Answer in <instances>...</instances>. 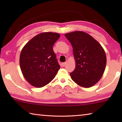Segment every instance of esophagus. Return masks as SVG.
<instances>
[{
    "label": "esophagus",
    "instance_id": "obj_1",
    "mask_svg": "<svg viewBox=\"0 0 122 122\" xmlns=\"http://www.w3.org/2000/svg\"><path fill=\"white\" fill-rule=\"evenodd\" d=\"M66 63H67V62H63V63H62V65L63 67H65V66L66 65Z\"/></svg>",
    "mask_w": 122,
    "mask_h": 122
}]
</instances>
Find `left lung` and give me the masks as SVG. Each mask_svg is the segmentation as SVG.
<instances>
[{"label":"left lung","mask_w":122,"mask_h":122,"mask_svg":"<svg viewBox=\"0 0 122 122\" xmlns=\"http://www.w3.org/2000/svg\"><path fill=\"white\" fill-rule=\"evenodd\" d=\"M73 49L76 68L70 73L76 84L84 88L95 85L102 77L107 58L101 45L84 32L75 31L65 34Z\"/></svg>","instance_id":"1"}]
</instances>
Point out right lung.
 Here are the masks:
<instances>
[{
  "instance_id": "1",
  "label": "right lung",
  "mask_w": 122,
  "mask_h": 122,
  "mask_svg": "<svg viewBox=\"0 0 122 122\" xmlns=\"http://www.w3.org/2000/svg\"><path fill=\"white\" fill-rule=\"evenodd\" d=\"M59 37L56 33H42L29 41L22 49L20 68L25 79L35 87L48 84L60 68L53 49Z\"/></svg>"
}]
</instances>
